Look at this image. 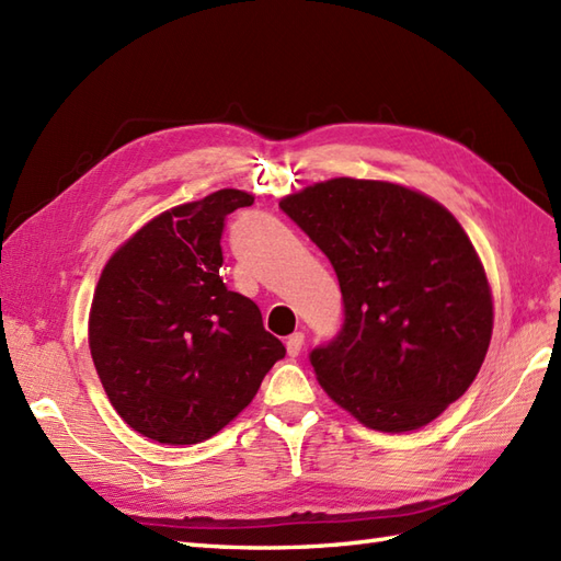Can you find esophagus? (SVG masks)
Instances as JSON below:
<instances>
[{"instance_id": "esophagus-1", "label": "esophagus", "mask_w": 561, "mask_h": 561, "mask_svg": "<svg viewBox=\"0 0 561 561\" xmlns=\"http://www.w3.org/2000/svg\"><path fill=\"white\" fill-rule=\"evenodd\" d=\"M304 343H306L304 332H296L286 339V353H289V357H298V353L304 351Z\"/></svg>"}]
</instances>
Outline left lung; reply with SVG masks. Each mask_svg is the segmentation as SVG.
Segmentation results:
<instances>
[{
	"instance_id": "obj_1",
	"label": "left lung",
	"mask_w": 561,
	"mask_h": 561,
	"mask_svg": "<svg viewBox=\"0 0 561 561\" xmlns=\"http://www.w3.org/2000/svg\"><path fill=\"white\" fill-rule=\"evenodd\" d=\"M279 208L334 265L341 332L310 353L336 405L369 428L434 422L477 379L493 298L467 232L438 201L403 184L336 178Z\"/></svg>"
}]
</instances>
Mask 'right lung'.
<instances>
[{
  "label": "right lung",
  "instance_id": "right-lung-1",
  "mask_svg": "<svg viewBox=\"0 0 561 561\" xmlns=\"http://www.w3.org/2000/svg\"><path fill=\"white\" fill-rule=\"evenodd\" d=\"M220 190L144 225L94 289L90 351L111 405L165 445L208 440L261 389L286 348L251 298L220 279L225 218L251 206Z\"/></svg>",
  "mask_w": 561,
  "mask_h": 561
}]
</instances>
